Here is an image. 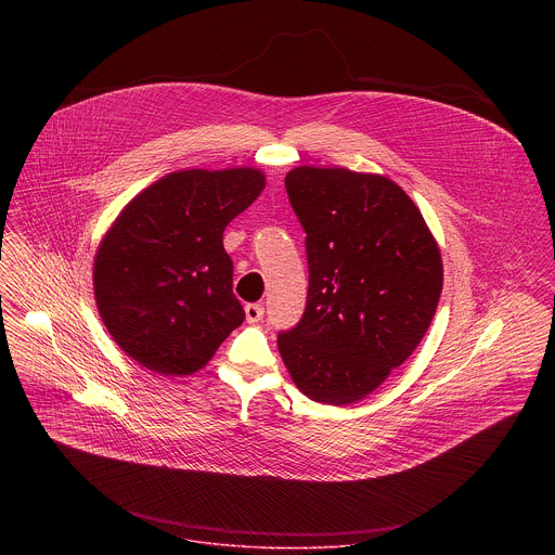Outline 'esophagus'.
Wrapping results in <instances>:
<instances>
[{
    "label": "esophagus",
    "instance_id": "obj_1",
    "mask_svg": "<svg viewBox=\"0 0 555 555\" xmlns=\"http://www.w3.org/2000/svg\"><path fill=\"white\" fill-rule=\"evenodd\" d=\"M264 317V308L260 306V304H249V306H245V318H247V322H260Z\"/></svg>",
    "mask_w": 555,
    "mask_h": 555
}]
</instances>
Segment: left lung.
<instances>
[{"mask_svg":"<svg viewBox=\"0 0 555 555\" xmlns=\"http://www.w3.org/2000/svg\"><path fill=\"white\" fill-rule=\"evenodd\" d=\"M286 192L308 235L310 288L278 348L304 396L348 405L376 391L427 333L442 293L440 247L383 175L297 166Z\"/></svg>","mask_w":555,"mask_h":555,"instance_id":"8db88e82","label":"left lung"}]
</instances>
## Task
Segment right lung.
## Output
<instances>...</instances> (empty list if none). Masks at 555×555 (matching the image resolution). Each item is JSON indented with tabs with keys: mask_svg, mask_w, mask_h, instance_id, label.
I'll list each match as a JSON object with an SVG mask.
<instances>
[{
	"mask_svg": "<svg viewBox=\"0 0 555 555\" xmlns=\"http://www.w3.org/2000/svg\"><path fill=\"white\" fill-rule=\"evenodd\" d=\"M264 190V172L188 168L137 194L93 258V295L117 346L159 376L205 367L243 322L224 229Z\"/></svg>",
	"mask_w": 555,
	"mask_h": 555,
	"instance_id": "add662e5",
	"label": "right lung"
}]
</instances>
